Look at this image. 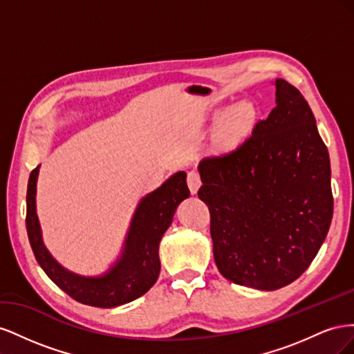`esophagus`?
Returning <instances> with one entry per match:
<instances>
[{"instance_id": "esophagus-1", "label": "esophagus", "mask_w": 354, "mask_h": 354, "mask_svg": "<svg viewBox=\"0 0 354 354\" xmlns=\"http://www.w3.org/2000/svg\"><path fill=\"white\" fill-rule=\"evenodd\" d=\"M187 186L190 189L192 195L198 194V189L201 187V176L198 171H189L187 173Z\"/></svg>"}]
</instances>
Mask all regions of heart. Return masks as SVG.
Listing matches in <instances>:
<instances>
[{"instance_id": "heart-1", "label": "heart", "mask_w": 354, "mask_h": 354, "mask_svg": "<svg viewBox=\"0 0 354 354\" xmlns=\"http://www.w3.org/2000/svg\"><path fill=\"white\" fill-rule=\"evenodd\" d=\"M255 118V108L251 102H239L230 108L226 120V128L229 134L241 136L248 130Z\"/></svg>"}]
</instances>
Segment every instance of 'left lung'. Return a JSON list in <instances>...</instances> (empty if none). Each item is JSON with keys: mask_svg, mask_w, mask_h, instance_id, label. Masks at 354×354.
Wrapping results in <instances>:
<instances>
[{"mask_svg": "<svg viewBox=\"0 0 354 354\" xmlns=\"http://www.w3.org/2000/svg\"><path fill=\"white\" fill-rule=\"evenodd\" d=\"M276 108L232 151L199 162L214 260L233 283L274 291L313 261L332 220L329 153L315 115L277 78Z\"/></svg>", "mask_w": 354, "mask_h": 354, "instance_id": "8db88e82", "label": "left lung"}]
</instances>
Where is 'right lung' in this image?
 <instances>
[{"label":"right lung","instance_id":"obj_1","mask_svg":"<svg viewBox=\"0 0 354 354\" xmlns=\"http://www.w3.org/2000/svg\"><path fill=\"white\" fill-rule=\"evenodd\" d=\"M38 173L39 165L32 169L28 181L26 230L35 259L50 279L77 301L102 308L127 304L146 294L159 276V242L173 221L178 203L190 195L185 171L171 176L138 202L122 254L102 276L69 272L46 248L35 203Z\"/></svg>","mask_w":354,"mask_h":354}]
</instances>
